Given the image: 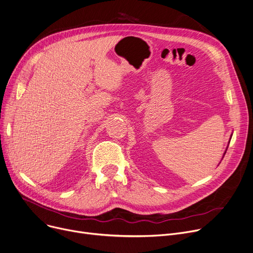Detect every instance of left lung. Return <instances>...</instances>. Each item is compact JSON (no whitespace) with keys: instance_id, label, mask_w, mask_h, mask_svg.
<instances>
[{"instance_id":"1","label":"left lung","mask_w":253,"mask_h":253,"mask_svg":"<svg viewBox=\"0 0 253 253\" xmlns=\"http://www.w3.org/2000/svg\"><path fill=\"white\" fill-rule=\"evenodd\" d=\"M226 151H227V150H226ZM225 154H226V152H225ZM224 156H225V155H224ZM223 158H224V157H223Z\"/></svg>"}]
</instances>
